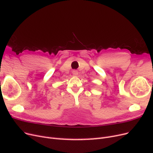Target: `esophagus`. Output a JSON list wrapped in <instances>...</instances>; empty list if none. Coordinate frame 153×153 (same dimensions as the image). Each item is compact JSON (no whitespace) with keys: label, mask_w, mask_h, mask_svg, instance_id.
<instances>
[{"label":"esophagus","mask_w":153,"mask_h":153,"mask_svg":"<svg viewBox=\"0 0 153 153\" xmlns=\"http://www.w3.org/2000/svg\"><path fill=\"white\" fill-rule=\"evenodd\" d=\"M72 73H73V75H74V76H76L78 74V72L76 71V70H73V71H72Z\"/></svg>","instance_id":"34e87169"}]
</instances>
